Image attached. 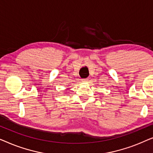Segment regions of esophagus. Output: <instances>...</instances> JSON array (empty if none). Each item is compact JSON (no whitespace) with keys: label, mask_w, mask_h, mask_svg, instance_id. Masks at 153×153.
<instances>
[{"label":"esophagus","mask_w":153,"mask_h":153,"mask_svg":"<svg viewBox=\"0 0 153 153\" xmlns=\"http://www.w3.org/2000/svg\"><path fill=\"white\" fill-rule=\"evenodd\" d=\"M88 81V79H82V82L83 83H87Z\"/></svg>","instance_id":"esophagus-1"}]
</instances>
